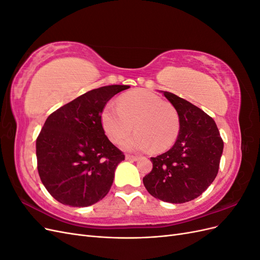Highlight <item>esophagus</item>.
<instances>
[{
    "instance_id": "obj_1",
    "label": "esophagus",
    "mask_w": 260,
    "mask_h": 260,
    "mask_svg": "<svg viewBox=\"0 0 260 260\" xmlns=\"http://www.w3.org/2000/svg\"><path fill=\"white\" fill-rule=\"evenodd\" d=\"M125 159L127 160H130V161H136L139 159L138 156H133V155H125Z\"/></svg>"
}]
</instances>
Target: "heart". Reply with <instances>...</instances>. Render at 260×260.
<instances>
[{
	"mask_svg": "<svg viewBox=\"0 0 260 260\" xmlns=\"http://www.w3.org/2000/svg\"><path fill=\"white\" fill-rule=\"evenodd\" d=\"M105 135L113 143H119L131 132L122 146L132 152L166 151L176 143L181 120L174 105L147 90H136L121 95L117 105L108 103L101 114Z\"/></svg>",
	"mask_w": 260,
	"mask_h": 260,
	"instance_id": "heart-1",
	"label": "heart"
}]
</instances>
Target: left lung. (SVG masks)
<instances>
[{
  "instance_id": "obj_1",
  "label": "left lung",
  "mask_w": 260,
  "mask_h": 260,
  "mask_svg": "<svg viewBox=\"0 0 260 260\" xmlns=\"http://www.w3.org/2000/svg\"><path fill=\"white\" fill-rule=\"evenodd\" d=\"M162 93L179 113L181 130L169 151L151 157L153 169L143 183L154 198L181 204L199 198L215 180L223 141L205 112L174 93Z\"/></svg>"
}]
</instances>
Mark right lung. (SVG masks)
I'll return each instance as SVG.
<instances>
[{"label": "right lung", "instance_id": "add662e5", "mask_svg": "<svg viewBox=\"0 0 260 260\" xmlns=\"http://www.w3.org/2000/svg\"><path fill=\"white\" fill-rule=\"evenodd\" d=\"M129 85H106L82 94L52 113L36 143L39 176L64 205L86 207L104 199L123 153L105 136L101 114Z\"/></svg>", "mask_w": 260, "mask_h": 260}]
</instances>
